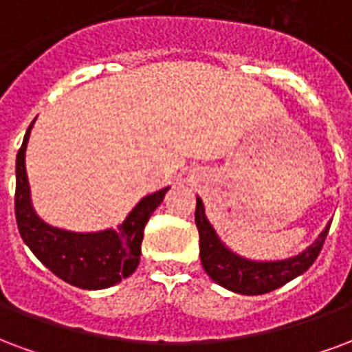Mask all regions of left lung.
Here are the masks:
<instances>
[{"mask_svg":"<svg viewBox=\"0 0 352 352\" xmlns=\"http://www.w3.org/2000/svg\"><path fill=\"white\" fill-rule=\"evenodd\" d=\"M195 223H197L199 238H201L202 268L215 283L238 294H248V296L266 294L274 289L283 287L291 279L298 278L300 274H304L315 263V258L319 257L328 234L327 227L320 232L317 242L311 243L298 257L276 261V263H253V261H245L234 255L219 242V238L204 215L201 199H197Z\"/></svg>","mask_w":352,"mask_h":352,"instance_id":"left-lung-1","label":"left lung"}]
</instances>
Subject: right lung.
I'll return each mask as SVG.
<instances>
[{"label":"right lung","mask_w":352,"mask_h":352,"mask_svg":"<svg viewBox=\"0 0 352 352\" xmlns=\"http://www.w3.org/2000/svg\"><path fill=\"white\" fill-rule=\"evenodd\" d=\"M32 125L25 131L22 148L18 150L14 191V215L25 245L52 274L78 289H107L120 283L123 278H129L140 261V243L144 238L146 223L153 210L163 202L168 187L144 197L118 230L78 234L54 229L41 221L30 202L24 161Z\"/></svg>","instance_id":"obj_1"}]
</instances>
